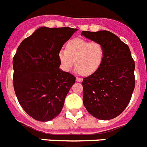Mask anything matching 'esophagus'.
<instances>
[{
  "mask_svg": "<svg viewBox=\"0 0 147 147\" xmlns=\"http://www.w3.org/2000/svg\"><path fill=\"white\" fill-rule=\"evenodd\" d=\"M76 80L77 81V82H82V78H81V77H76Z\"/></svg>",
  "mask_w": 147,
  "mask_h": 147,
  "instance_id": "obj_1",
  "label": "esophagus"
}]
</instances>
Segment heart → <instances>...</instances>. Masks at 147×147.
Here are the masks:
<instances>
[{
	"label": "heart",
	"mask_w": 147,
	"mask_h": 147,
	"mask_svg": "<svg viewBox=\"0 0 147 147\" xmlns=\"http://www.w3.org/2000/svg\"><path fill=\"white\" fill-rule=\"evenodd\" d=\"M105 57V48L99 42H91L81 38L72 39L67 43L66 49L59 53L61 65L69 71L75 61L76 70L80 74L88 76L96 72Z\"/></svg>",
	"instance_id": "1"
}]
</instances>
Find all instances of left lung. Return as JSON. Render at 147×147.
I'll return each mask as SVG.
<instances>
[{"label": "left lung", "mask_w": 147, "mask_h": 147, "mask_svg": "<svg viewBox=\"0 0 147 147\" xmlns=\"http://www.w3.org/2000/svg\"><path fill=\"white\" fill-rule=\"evenodd\" d=\"M81 35L105 48V57L96 72L82 81L83 104L92 116L109 120L120 115L135 86L134 61L127 44L108 31H82Z\"/></svg>", "instance_id": "1"}]
</instances>
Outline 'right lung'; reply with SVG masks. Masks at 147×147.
Segmentation results:
<instances>
[{
	"mask_svg": "<svg viewBox=\"0 0 147 147\" xmlns=\"http://www.w3.org/2000/svg\"><path fill=\"white\" fill-rule=\"evenodd\" d=\"M76 28L42 27L22 40L13 57V87L21 107L33 119L47 122L61 111L76 80L60 70L59 53Z\"/></svg>",
	"mask_w": 147,
	"mask_h": 147,
	"instance_id": "add662e5",
	"label": "right lung"
}]
</instances>
